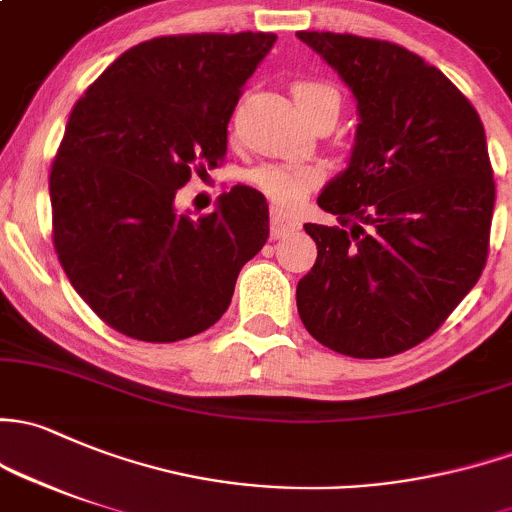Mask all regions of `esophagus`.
Returning a JSON list of instances; mask_svg holds the SVG:
<instances>
[{"instance_id":"34e87169","label":"esophagus","mask_w":512,"mask_h":512,"mask_svg":"<svg viewBox=\"0 0 512 512\" xmlns=\"http://www.w3.org/2000/svg\"><path fill=\"white\" fill-rule=\"evenodd\" d=\"M299 228V218L297 215L282 211V208H272L270 211V230L272 238H284L287 233Z\"/></svg>"}]
</instances>
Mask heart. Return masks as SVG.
Instances as JSON below:
<instances>
[{"instance_id": "b5f03b06", "label": "heart", "mask_w": 512, "mask_h": 512, "mask_svg": "<svg viewBox=\"0 0 512 512\" xmlns=\"http://www.w3.org/2000/svg\"><path fill=\"white\" fill-rule=\"evenodd\" d=\"M294 100H297L299 110L306 117L314 115L321 107L341 105V95L336 88L326 83H316V80H301L292 88ZM321 181V171L314 166L301 164H267L255 169L252 174V184L260 188L265 196H270L277 206H299L309 191Z\"/></svg>"}]
</instances>
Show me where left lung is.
Instances as JSON below:
<instances>
[{"label": "left lung", "instance_id": "1", "mask_svg": "<svg viewBox=\"0 0 512 512\" xmlns=\"http://www.w3.org/2000/svg\"><path fill=\"white\" fill-rule=\"evenodd\" d=\"M297 36L338 73L358 107L348 166L306 223L316 262L297 284L306 331L351 358L417 346L481 277L493 184L481 117L439 68L390 41Z\"/></svg>", "mask_w": 512, "mask_h": 512}]
</instances>
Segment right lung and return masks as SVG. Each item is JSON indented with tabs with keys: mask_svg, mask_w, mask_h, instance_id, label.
I'll list each match as a JSON object with an SVG mask.
<instances>
[{
	"mask_svg": "<svg viewBox=\"0 0 512 512\" xmlns=\"http://www.w3.org/2000/svg\"><path fill=\"white\" fill-rule=\"evenodd\" d=\"M274 34L159 36L85 90L51 166L53 245L85 304L125 336L171 343L213 326L235 279L270 238L250 186L213 213H176L191 171L218 166L228 122Z\"/></svg>",
	"mask_w": 512,
	"mask_h": 512,
	"instance_id": "add662e5",
	"label": "right lung"
}]
</instances>
